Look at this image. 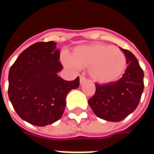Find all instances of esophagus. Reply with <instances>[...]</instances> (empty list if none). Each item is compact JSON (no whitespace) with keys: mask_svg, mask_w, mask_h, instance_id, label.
<instances>
[{"mask_svg":"<svg viewBox=\"0 0 154 154\" xmlns=\"http://www.w3.org/2000/svg\"><path fill=\"white\" fill-rule=\"evenodd\" d=\"M87 78H85L83 76H80V83L81 84H83L85 83L86 82H87Z\"/></svg>","mask_w":154,"mask_h":154,"instance_id":"obj_1","label":"esophagus"}]
</instances>
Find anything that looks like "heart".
I'll return each instance as SVG.
<instances>
[{"label": "heart", "mask_w": 154, "mask_h": 154, "mask_svg": "<svg viewBox=\"0 0 154 154\" xmlns=\"http://www.w3.org/2000/svg\"><path fill=\"white\" fill-rule=\"evenodd\" d=\"M71 68H89L91 78L100 84L113 83L122 77L127 66L125 55L119 48L104 44L75 48L70 57H63Z\"/></svg>", "instance_id": "obj_1"}]
</instances>
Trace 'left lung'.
<instances>
[{
  "mask_svg": "<svg viewBox=\"0 0 154 154\" xmlns=\"http://www.w3.org/2000/svg\"><path fill=\"white\" fill-rule=\"evenodd\" d=\"M126 57L128 67L119 80L110 84H96V93L88 104L100 119L118 122L135 110L143 91V71L134 54L119 48Z\"/></svg>",
  "mask_w": 154,
  "mask_h": 154,
  "instance_id": "1",
  "label": "left lung"
}]
</instances>
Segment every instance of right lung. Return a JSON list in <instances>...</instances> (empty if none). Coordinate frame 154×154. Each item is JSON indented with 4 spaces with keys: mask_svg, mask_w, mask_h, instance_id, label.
Here are the masks:
<instances>
[{
    "mask_svg": "<svg viewBox=\"0 0 154 154\" xmlns=\"http://www.w3.org/2000/svg\"><path fill=\"white\" fill-rule=\"evenodd\" d=\"M54 41L38 42L20 54L9 71L8 96L22 119L46 126L60 119L66 97L79 87V77L65 81L57 72L63 69L60 51Z\"/></svg>",
    "mask_w": 154,
    "mask_h": 154,
    "instance_id": "add662e5",
    "label": "right lung"
}]
</instances>
